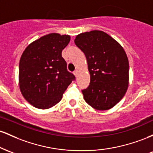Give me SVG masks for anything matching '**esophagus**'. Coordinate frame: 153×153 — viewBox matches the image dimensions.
Instances as JSON below:
<instances>
[{
    "instance_id": "34e87169",
    "label": "esophagus",
    "mask_w": 153,
    "mask_h": 153,
    "mask_svg": "<svg viewBox=\"0 0 153 153\" xmlns=\"http://www.w3.org/2000/svg\"><path fill=\"white\" fill-rule=\"evenodd\" d=\"M78 73H79V71L78 70H76V71H75V72H74V74H75V76H78Z\"/></svg>"
}]
</instances>
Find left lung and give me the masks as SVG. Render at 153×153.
Instances as JSON below:
<instances>
[{
    "instance_id": "1",
    "label": "left lung",
    "mask_w": 153,
    "mask_h": 153,
    "mask_svg": "<svg viewBox=\"0 0 153 153\" xmlns=\"http://www.w3.org/2000/svg\"><path fill=\"white\" fill-rule=\"evenodd\" d=\"M85 54L90 85L82 91L85 101L96 110H108L124 97L129 85V61L122 45L104 31L81 33L75 39Z\"/></svg>"
}]
</instances>
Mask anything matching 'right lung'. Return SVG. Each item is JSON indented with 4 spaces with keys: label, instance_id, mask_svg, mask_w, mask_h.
<instances>
[{
    "label": "right lung",
    "instance_id": "1",
    "mask_svg": "<svg viewBox=\"0 0 153 153\" xmlns=\"http://www.w3.org/2000/svg\"><path fill=\"white\" fill-rule=\"evenodd\" d=\"M69 35L51 33L28 45L19 62V83L24 98L33 106L47 109L62 99L63 93L75 80L67 71L62 51Z\"/></svg>",
    "mask_w": 153,
    "mask_h": 153
}]
</instances>
